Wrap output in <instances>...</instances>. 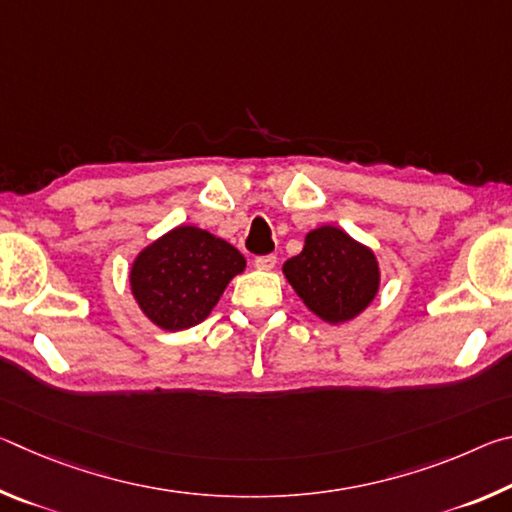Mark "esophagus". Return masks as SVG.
Instances as JSON below:
<instances>
[{"label": "esophagus", "instance_id": "34e87169", "mask_svg": "<svg viewBox=\"0 0 512 512\" xmlns=\"http://www.w3.org/2000/svg\"><path fill=\"white\" fill-rule=\"evenodd\" d=\"M277 264V257L275 255H259L255 257V266L262 268V271H271Z\"/></svg>", "mask_w": 512, "mask_h": 512}]
</instances>
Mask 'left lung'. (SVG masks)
<instances>
[{
    "instance_id": "left-lung-1",
    "label": "left lung",
    "mask_w": 512,
    "mask_h": 512,
    "mask_svg": "<svg viewBox=\"0 0 512 512\" xmlns=\"http://www.w3.org/2000/svg\"><path fill=\"white\" fill-rule=\"evenodd\" d=\"M282 271L305 305L334 325L361 314L379 289L372 250L334 225L311 230L302 253L291 257Z\"/></svg>"
}]
</instances>
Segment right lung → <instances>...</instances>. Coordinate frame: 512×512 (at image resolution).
I'll list each match as a JSON object with an SVG mask.
<instances>
[{
  "mask_svg": "<svg viewBox=\"0 0 512 512\" xmlns=\"http://www.w3.org/2000/svg\"><path fill=\"white\" fill-rule=\"evenodd\" d=\"M244 268V255L228 241L180 225L137 255L131 289L155 325L180 332L210 316L223 289Z\"/></svg>",
  "mask_w": 512,
  "mask_h": 512,
  "instance_id": "right-lung-1",
  "label": "right lung"
}]
</instances>
